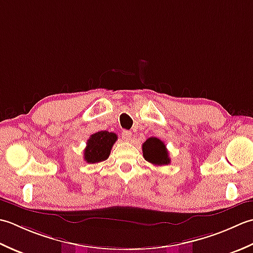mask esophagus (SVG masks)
<instances>
[{"label": "esophagus", "instance_id": "1", "mask_svg": "<svg viewBox=\"0 0 253 253\" xmlns=\"http://www.w3.org/2000/svg\"><path fill=\"white\" fill-rule=\"evenodd\" d=\"M131 137H132V133H131L130 131L125 130V131L122 132V138H123V140H125V141H130Z\"/></svg>", "mask_w": 253, "mask_h": 253}]
</instances>
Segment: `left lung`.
<instances>
[{
	"label": "left lung",
	"mask_w": 253,
	"mask_h": 253,
	"mask_svg": "<svg viewBox=\"0 0 253 253\" xmlns=\"http://www.w3.org/2000/svg\"><path fill=\"white\" fill-rule=\"evenodd\" d=\"M145 161L156 166H165L170 163V157L165 143L157 137H149L142 146Z\"/></svg>",
	"instance_id": "obj_1"
}]
</instances>
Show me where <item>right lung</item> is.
<instances>
[{
    "label": "right lung",
    "mask_w": 253,
    "mask_h": 253,
    "mask_svg": "<svg viewBox=\"0 0 253 253\" xmlns=\"http://www.w3.org/2000/svg\"><path fill=\"white\" fill-rule=\"evenodd\" d=\"M117 134L108 131H99L91 134L84 151V159L88 164L104 162L109 157L113 144L117 141Z\"/></svg>",
    "instance_id": "right-lung-1"
}]
</instances>
